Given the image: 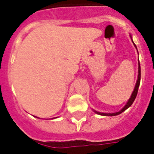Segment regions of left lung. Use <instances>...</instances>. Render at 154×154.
<instances>
[{
	"instance_id": "8db88e82",
	"label": "left lung",
	"mask_w": 154,
	"mask_h": 154,
	"mask_svg": "<svg viewBox=\"0 0 154 154\" xmlns=\"http://www.w3.org/2000/svg\"><path fill=\"white\" fill-rule=\"evenodd\" d=\"M134 46H135L136 47V45L134 44ZM137 48V47H136ZM140 81H141V67H140V63L138 62V81H137V83H136V85H135V88H134V92H132V95H131V98L129 99V100H128V102L127 103V104L125 105V107L122 108V110H121L120 112H116V113H101V112H96L95 111V112L97 114H99V115H101V116H117V115H119V114H121L122 112H123L124 111H126V110L129 107H131V104L133 103V102L134 101V100H135L136 97H137V94H138V88H139V85H140Z\"/></svg>"
}]
</instances>
